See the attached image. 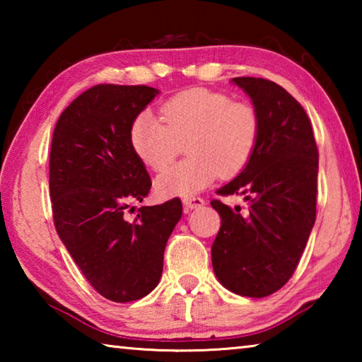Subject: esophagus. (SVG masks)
Here are the masks:
<instances>
[{"label": "esophagus", "mask_w": 362, "mask_h": 362, "mask_svg": "<svg viewBox=\"0 0 362 362\" xmlns=\"http://www.w3.org/2000/svg\"><path fill=\"white\" fill-rule=\"evenodd\" d=\"M183 204L188 209H196V207L204 206V199L201 196H187V198H183Z\"/></svg>", "instance_id": "1"}]
</instances>
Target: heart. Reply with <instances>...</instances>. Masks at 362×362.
<instances>
[{
    "instance_id": "heart-1",
    "label": "heart",
    "mask_w": 362,
    "mask_h": 362,
    "mask_svg": "<svg viewBox=\"0 0 362 362\" xmlns=\"http://www.w3.org/2000/svg\"><path fill=\"white\" fill-rule=\"evenodd\" d=\"M161 119L142 112L132 121L129 140L139 159L161 170L185 144L189 156L158 175L156 192L168 196L193 194L216 179L244 170L260 137V115L249 102L204 88L175 94L159 107Z\"/></svg>"
}]
</instances>
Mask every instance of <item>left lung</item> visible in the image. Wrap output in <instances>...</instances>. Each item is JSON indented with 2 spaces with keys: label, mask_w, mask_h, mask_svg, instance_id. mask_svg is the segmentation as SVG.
I'll return each instance as SVG.
<instances>
[{
  "label": "left lung",
  "mask_w": 362,
  "mask_h": 362,
  "mask_svg": "<svg viewBox=\"0 0 362 362\" xmlns=\"http://www.w3.org/2000/svg\"><path fill=\"white\" fill-rule=\"evenodd\" d=\"M260 115V137L243 173L217 189L240 194L246 209L220 199V230L212 244L214 273L226 289L267 297L292 278L316 220L317 153L303 107L279 84L263 78H233Z\"/></svg>",
  "instance_id": "obj_1"
}]
</instances>
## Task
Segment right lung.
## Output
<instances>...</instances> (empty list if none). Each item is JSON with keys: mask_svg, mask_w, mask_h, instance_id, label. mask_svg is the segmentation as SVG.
Instances as JSON below:
<instances>
[{"mask_svg": "<svg viewBox=\"0 0 362 362\" xmlns=\"http://www.w3.org/2000/svg\"><path fill=\"white\" fill-rule=\"evenodd\" d=\"M158 90L97 84L59 116L49 156V193L57 235L94 289L112 302L150 293L163 273L164 249L182 217V201L142 206L151 188L129 140L132 121ZM132 209V207H131Z\"/></svg>", "mask_w": 362, "mask_h": 362, "instance_id": "obj_1", "label": "right lung"}]
</instances>
